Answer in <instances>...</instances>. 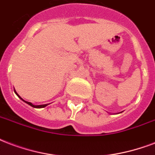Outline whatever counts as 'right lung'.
Segmentation results:
<instances>
[{"mask_svg":"<svg viewBox=\"0 0 155 155\" xmlns=\"http://www.w3.org/2000/svg\"><path fill=\"white\" fill-rule=\"evenodd\" d=\"M14 93H15V94H16L17 95H18V97L19 99H21V100H22V101L25 102V103H26V104H28V105H30V106H31L32 107H35V108H42V107H45L48 106V104H43V105H34V104H31V102L25 101V100H24V99H21V97L19 96V94H18V93H17V92H16V91H15V89H14Z\"/></svg>","mask_w":155,"mask_h":155,"instance_id":"1","label":"right lung"}]
</instances>
